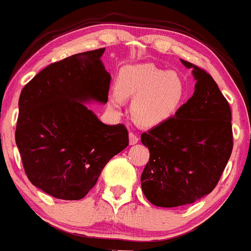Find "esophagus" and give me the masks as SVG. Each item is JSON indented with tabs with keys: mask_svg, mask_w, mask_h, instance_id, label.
Returning <instances> with one entry per match:
<instances>
[{
	"mask_svg": "<svg viewBox=\"0 0 251 251\" xmlns=\"http://www.w3.org/2000/svg\"><path fill=\"white\" fill-rule=\"evenodd\" d=\"M128 138H130V144H131V146H133V144H136L137 142L139 141L138 136H137V134L133 133V132L128 133Z\"/></svg>",
	"mask_w": 251,
	"mask_h": 251,
	"instance_id": "34e87169",
	"label": "esophagus"
}]
</instances>
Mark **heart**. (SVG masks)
<instances>
[{
	"label": "heart",
	"mask_w": 251,
	"mask_h": 251,
	"mask_svg": "<svg viewBox=\"0 0 251 251\" xmlns=\"http://www.w3.org/2000/svg\"><path fill=\"white\" fill-rule=\"evenodd\" d=\"M186 95L188 86L179 73L141 63L121 68L117 90L109 94V105L119 110L124 99H134L131 107L134 120L154 127L176 114Z\"/></svg>",
	"instance_id": "heart-1"
}]
</instances>
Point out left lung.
Listing matches in <instances>:
<instances>
[{"instance_id":"obj_1","label":"left lung","mask_w":251,"mask_h":251,"mask_svg":"<svg viewBox=\"0 0 251 251\" xmlns=\"http://www.w3.org/2000/svg\"><path fill=\"white\" fill-rule=\"evenodd\" d=\"M192 68L195 92L174 117L142 133L150 152L141 176L148 201L172 208L199 201L214 190L233 148L231 108L212 75Z\"/></svg>"}]
</instances>
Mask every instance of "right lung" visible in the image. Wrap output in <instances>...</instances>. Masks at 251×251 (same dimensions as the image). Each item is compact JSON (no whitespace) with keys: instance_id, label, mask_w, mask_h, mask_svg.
<instances>
[{"instance_id":"obj_1","label":"right lung","mask_w":251,"mask_h":251,"mask_svg":"<svg viewBox=\"0 0 251 251\" xmlns=\"http://www.w3.org/2000/svg\"><path fill=\"white\" fill-rule=\"evenodd\" d=\"M104 48L51 63L20 94L15 143L32 185L60 200H80L107 162L128 146L123 124L105 125L86 102L107 103Z\"/></svg>"}]
</instances>
